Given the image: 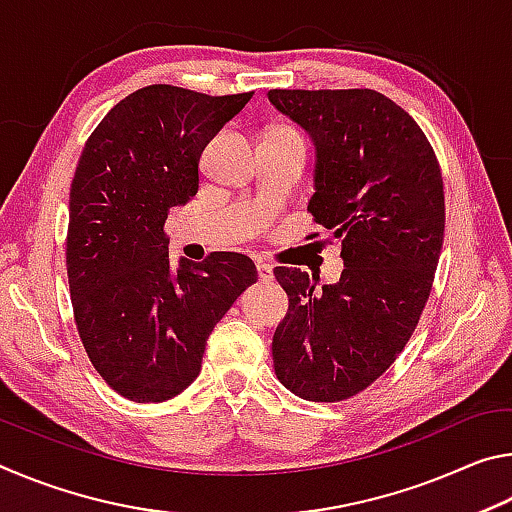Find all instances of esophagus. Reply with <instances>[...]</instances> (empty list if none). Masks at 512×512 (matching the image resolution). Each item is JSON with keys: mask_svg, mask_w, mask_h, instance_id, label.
<instances>
[{"mask_svg": "<svg viewBox=\"0 0 512 512\" xmlns=\"http://www.w3.org/2000/svg\"><path fill=\"white\" fill-rule=\"evenodd\" d=\"M257 275L262 282H271L273 280V264L257 259Z\"/></svg>", "mask_w": 512, "mask_h": 512, "instance_id": "esophagus-1", "label": "esophagus"}]
</instances>
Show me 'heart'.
<instances>
[{"label": "heart", "instance_id": "b5f03b06", "mask_svg": "<svg viewBox=\"0 0 512 512\" xmlns=\"http://www.w3.org/2000/svg\"><path fill=\"white\" fill-rule=\"evenodd\" d=\"M280 131H282V133H293V135H300L298 131H293V128H280Z\"/></svg>", "mask_w": 512, "mask_h": 512}]
</instances>
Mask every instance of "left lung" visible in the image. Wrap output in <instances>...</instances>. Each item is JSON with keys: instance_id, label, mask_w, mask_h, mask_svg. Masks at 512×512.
I'll list each match as a JSON object with an SVG mask.
<instances>
[{"instance_id": "1", "label": "left lung", "mask_w": 512, "mask_h": 512, "mask_svg": "<svg viewBox=\"0 0 512 512\" xmlns=\"http://www.w3.org/2000/svg\"><path fill=\"white\" fill-rule=\"evenodd\" d=\"M268 99L314 137L307 212L341 239L345 264L320 291L300 268L275 266L289 296L273 336L275 375L302 400L341 402L384 375L418 327L443 248V173L415 119L377 90Z\"/></svg>"}]
</instances>
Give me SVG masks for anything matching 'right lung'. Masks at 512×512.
Returning a JSON list of instances; mask_svg holds the SVG:
<instances>
[{
    "mask_svg": "<svg viewBox=\"0 0 512 512\" xmlns=\"http://www.w3.org/2000/svg\"><path fill=\"white\" fill-rule=\"evenodd\" d=\"M250 99L146 85L110 108L85 142L69 189V293L88 359L126 400L183 393L214 325L257 282L241 253L173 268L164 232L173 207L198 192L207 142Z\"/></svg>",
    "mask_w": 512,
    "mask_h": 512,
    "instance_id": "add662e5",
    "label": "right lung"
}]
</instances>
